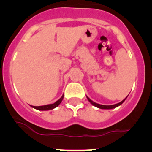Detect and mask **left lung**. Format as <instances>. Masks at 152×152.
Wrapping results in <instances>:
<instances>
[{
  "label": "left lung",
  "mask_w": 152,
  "mask_h": 152,
  "mask_svg": "<svg viewBox=\"0 0 152 152\" xmlns=\"http://www.w3.org/2000/svg\"><path fill=\"white\" fill-rule=\"evenodd\" d=\"M87 98H88V101L90 102V103L92 104L93 106H94V107H97V108H100V109H103V110H110V109H114L116 108V107H119V106H120L122 104V103H123V102L126 100V99L127 98V96H126V98H125L124 100H122L121 102H119V103H116V104H114V105H101V104H99V103H95V102H94L93 100H91V99H90L88 96H87Z\"/></svg>",
  "instance_id": "8db88e82"
}]
</instances>
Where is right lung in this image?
Wrapping results in <instances>:
<instances>
[{
    "mask_svg": "<svg viewBox=\"0 0 152 152\" xmlns=\"http://www.w3.org/2000/svg\"><path fill=\"white\" fill-rule=\"evenodd\" d=\"M63 98H64V95L61 96V97L60 98L59 100H58L57 101L55 102L54 103H52V104H47V105H44V106H39V107H35V106H31V107H33V108L36 109V110H52V109L56 108L59 105L60 103H61L62 101Z\"/></svg>",
    "mask_w": 152,
    "mask_h": 152,
    "instance_id": "add662e5",
    "label": "right lung"
}]
</instances>
